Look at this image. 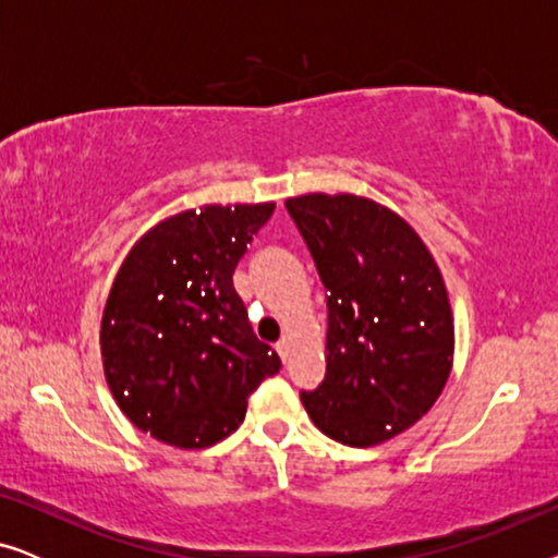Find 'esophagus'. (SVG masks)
<instances>
[{"mask_svg": "<svg viewBox=\"0 0 558 558\" xmlns=\"http://www.w3.org/2000/svg\"><path fill=\"white\" fill-rule=\"evenodd\" d=\"M277 350H279V355L284 357V361H287V355H289V340H287V338H281V340L277 342Z\"/></svg>", "mask_w": 558, "mask_h": 558, "instance_id": "34e87169", "label": "esophagus"}]
</instances>
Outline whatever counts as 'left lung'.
Segmentation results:
<instances>
[{
	"mask_svg": "<svg viewBox=\"0 0 558 558\" xmlns=\"http://www.w3.org/2000/svg\"><path fill=\"white\" fill-rule=\"evenodd\" d=\"M287 210L327 289V373L300 399L330 439L380 445L434 407L452 371L445 279L414 228L376 201L310 193Z\"/></svg>",
	"mask_w": 558,
	"mask_h": 558,
	"instance_id": "1",
	"label": "left lung"
}]
</instances>
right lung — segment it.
I'll use <instances>...</instances> for the list:
<instances>
[{
    "label": "right lung",
    "instance_id": "obj_1",
    "mask_svg": "<svg viewBox=\"0 0 558 558\" xmlns=\"http://www.w3.org/2000/svg\"><path fill=\"white\" fill-rule=\"evenodd\" d=\"M274 203L203 205L159 220L129 251L101 319L106 384L129 422L180 449L239 429L281 361L251 330L233 271Z\"/></svg>",
    "mask_w": 558,
    "mask_h": 558
}]
</instances>
